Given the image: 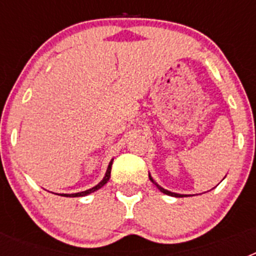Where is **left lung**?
I'll return each mask as SVG.
<instances>
[{
    "mask_svg": "<svg viewBox=\"0 0 256 256\" xmlns=\"http://www.w3.org/2000/svg\"><path fill=\"white\" fill-rule=\"evenodd\" d=\"M148 178H150V180H151V182H152L154 184H155V186L158 187V188L160 190V192H162V194H165V195L174 196V198H184V196H192V195H182V194H176V192H172V191H168V190L162 188V187L160 186V184H158V183H156L155 180H154V178L151 177V176H150V173H148Z\"/></svg>",
    "mask_w": 256,
    "mask_h": 256,
    "instance_id": "1",
    "label": "left lung"
}]
</instances>
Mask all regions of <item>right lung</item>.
Masks as SVG:
<instances>
[{
	"mask_svg": "<svg viewBox=\"0 0 256 256\" xmlns=\"http://www.w3.org/2000/svg\"><path fill=\"white\" fill-rule=\"evenodd\" d=\"M112 162H114V159H112V162H108V170H106L102 180H101L100 183H97L94 187H92V188H90V190H86V191H82V192H76V194H60V196H65V198H82V196H87V195H90V194H92V192L97 191V190H100L101 187L105 186L106 183H108V180H110V173H112ZM56 195H58V194H56Z\"/></svg>",
	"mask_w": 256,
	"mask_h": 256,
	"instance_id": "1",
	"label": "right lung"
}]
</instances>
